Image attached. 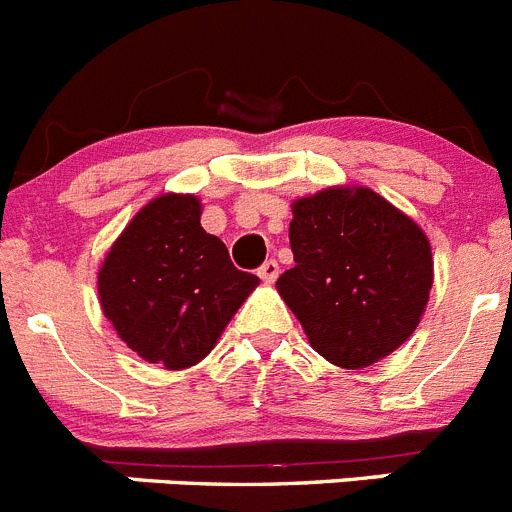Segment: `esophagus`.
I'll return each instance as SVG.
<instances>
[{
    "label": "esophagus",
    "mask_w": 512,
    "mask_h": 512,
    "mask_svg": "<svg viewBox=\"0 0 512 512\" xmlns=\"http://www.w3.org/2000/svg\"><path fill=\"white\" fill-rule=\"evenodd\" d=\"M278 273H280V265L275 260H267L265 265H262L260 270H257V275H260V278L265 280V283H275Z\"/></svg>",
    "instance_id": "1"
}]
</instances>
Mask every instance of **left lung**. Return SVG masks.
I'll list each match as a JSON object with an SVG mask.
<instances>
[{
	"label": "left lung",
	"mask_w": 512,
	"mask_h": 512,
	"mask_svg": "<svg viewBox=\"0 0 512 512\" xmlns=\"http://www.w3.org/2000/svg\"><path fill=\"white\" fill-rule=\"evenodd\" d=\"M290 209L296 265L275 285L308 344L344 370L393 354L421 324L434 285L426 232L367 186H329Z\"/></svg>",
	"instance_id": "left-lung-1"
}]
</instances>
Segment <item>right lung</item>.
I'll list each match as a JSON object with an SVG mask.
<instances>
[{
  "instance_id": "add662e5",
  "label": "right lung",
  "mask_w": 512,
  "mask_h": 512,
  "mask_svg": "<svg viewBox=\"0 0 512 512\" xmlns=\"http://www.w3.org/2000/svg\"><path fill=\"white\" fill-rule=\"evenodd\" d=\"M199 196L163 193L122 229L99 267V303L137 357L165 370L199 365L260 278L201 227Z\"/></svg>"
}]
</instances>
